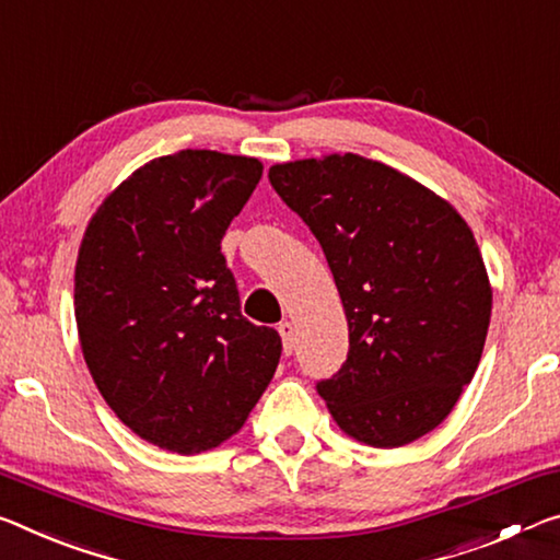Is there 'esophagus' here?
I'll return each mask as SVG.
<instances>
[{
  "label": "esophagus",
  "mask_w": 560,
  "mask_h": 560,
  "mask_svg": "<svg viewBox=\"0 0 560 560\" xmlns=\"http://www.w3.org/2000/svg\"><path fill=\"white\" fill-rule=\"evenodd\" d=\"M279 334H281V341H283V353L291 357V353H294V349H296V328H294V324L281 322Z\"/></svg>",
  "instance_id": "obj_1"
}]
</instances>
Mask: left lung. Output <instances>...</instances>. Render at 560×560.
<instances>
[{
	"mask_svg": "<svg viewBox=\"0 0 560 560\" xmlns=\"http://www.w3.org/2000/svg\"><path fill=\"white\" fill-rule=\"evenodd\" d=\"M269 182L322 244L349 322V357L318 396L369 446L421 439L483 353L493 291L474 232L446 199L359 154L273 164Z\"/></svg>",
	"mask_w": 560,
	"mask_h": 560,
	"instance_id": "obj_1",
	"label": "left lung"
}]
</instances>
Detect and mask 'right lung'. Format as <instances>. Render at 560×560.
<instances>
[{
  "label": "right lung",
  "instance_id": "obj_1",
  "mask_svg": "<svg viewBox=\"0 0 560 560\" xmlns=\"http://www.w3.org/2000/svg\"><path fill=\"white\" fill-rule=\"evenodd\" d=\"M259 159L184 149L121 182L89 221L74 316L96 388L139 439L172 454L242 429L279 366L281 339L246 322L221 238Z\"/></svg>",
  "mask_w": 560,
  "mask_h": 560
}]
</instances>
